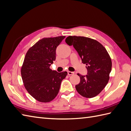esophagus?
<instances>
[{
	"instance_id": "obj_1",
	"label": "esophagus",
	"mask_w": 131,
	"mask_h": 131,
	"mask_svg": "<svg viewBox=\"0 0 131 131\" xmlns=\"http://www.w3.org/2000/svg\"><path fill=\"white\" fill-rule=\"evenodd\" d=\"M68 75H72L74 74V72H72V71H68Z\"/></svg>"
}]
</instances>
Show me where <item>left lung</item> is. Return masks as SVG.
<instances>
[{"label":"left lung","mask_w":131,"mask_h":131,"mask_svg":"<svg viewBox=\"0 0 131 131\" xmlns=\"http://www.w3.org/2000/svg\"><path fill=\"white\" fill-rule=\"evenodd\" d=\"M66 43L72 46L86 64L88 74L80 77V81L75 86L77 92L87 98L95 97L102 92L109 80L112 60L107 50L95 39L82 36H69Z\"/></svg>","instance_id":"obj_1"}]
</instances>
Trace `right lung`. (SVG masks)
Here are the masks:
<instances>
[{"label":"right lung","mask_w":131,"mask_h":131,"mask_svg":"<svg viewBox=\"0 0 131 131\" xmlns=\"http://www.w3.org/2000/svg\"><path fill=\"white\" fill-rule=\"evenodd\" d=\"M65 36L43 38L27 51L21 68V76L27 92L38 101H52L59 93L68 72H58L50 67L56 60L57 47Z\"/></svg>","instance_id":"right-lung-1"}]
</instances>
